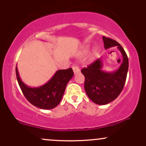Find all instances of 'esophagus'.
Instances as JSON below:
<instances>
[{
	"label": "esophagus",
	"mask_w": 146,
	"mask_h": 146,
	"mask_svg": "<svg viewBox=\"0 0 146 146\" xmlns=\"http://www.w3.org/2000/svg\"><path fill=\"white\" fill-rule=\"evenodd\" d=\"M73 72H74L75 74H77V73H80V68H79L78 66H73Z\"/></svg>",
	"instance_id": "1"
}]
</instances>
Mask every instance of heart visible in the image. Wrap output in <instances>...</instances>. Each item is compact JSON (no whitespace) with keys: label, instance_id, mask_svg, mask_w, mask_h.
Returning a JSON list of instances; mask_svg holds the SVG:
<instances>
[{"label":"heart","instance_id":"b5f03b06","mask_svg":"<svg viewBox=\"0 0 146 146\" xmlns=\"http://www.w3.org/2000/svg\"><path fill=\"white\" fill-rule=\"evenodd\" d=\"M87 52H88V48H85V49L83 50L82 53H84V54H85V53H86ZM94 54H95V52H93V54H92V55H93H93H94Z\"/></svg>","mask_w":146,"mask_h":146}]
</instances>
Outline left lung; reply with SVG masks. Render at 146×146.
Here are the masks:
<instances>
[{"label":"left lung","mask_w":146,"mask_h":146,"mask_svg":"<svg viewBox=\"0 0 146 146\" xmlns=\"http://www.w3.org/2000/svg\"><path fill=\"white\" fill-rule=\"evenodd\" d=\"M106 49L117 46L122 55V62L118 69L112 72L102 70L101 58L82 69L84 75V89L91 101L98 105H105L115 100L124 86L128 70V58L123 47L117 41L102 38Z\"/></svg>","instance_id":"1"}]
</instances>
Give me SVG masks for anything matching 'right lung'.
Returning a JSON list of instances; mask_svg holds the SVG:
<instances>
[{"label":"right lung","mask_w":146,"mask_h":146,"mask_svg":"<svg viewBox=\"0 0 146 146\" xmlns=\"http://www.w3.org/2000/svg\"><path fill=\"white\" fill-rule=\"evenodd\" d=\"M16 73L18 84L27 100L32 105L44 110L52 109L59 104L66 85L74 74L71 68L58 70L44 85L30 87L21 80L17 66Z\"/></svg>","instance_id":"1"}]
</instances>
